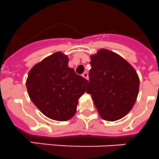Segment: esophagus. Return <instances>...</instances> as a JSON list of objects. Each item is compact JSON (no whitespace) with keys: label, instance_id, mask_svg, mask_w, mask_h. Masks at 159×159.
<instances>
[{"label":"esophagus","instance_id":"34e87169","mask_svg":"<svg viewBox=\"0 0 159 159\" xmlns=\"http://www.w3.org/2000/svg\"><path fill=\"white\" fill-rule=\"evenodd\" d=\"M82 77H85L86 79L88 80V78H89V76H88V73H86V72H84L83 73H82Z\"/></svg>","mask_w":159,"mask_h":159}]
</instances>
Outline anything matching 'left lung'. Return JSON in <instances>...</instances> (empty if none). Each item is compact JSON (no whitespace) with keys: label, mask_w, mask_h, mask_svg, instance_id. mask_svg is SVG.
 <instances>
[{"label":"left lung","mask_w":159,"mask_h":159,"mask_svg":"<svg viewBox=\"0 0 159 159\" xmlns=\"http://www.w3.org/2000/svg\"><path fill=\"white\" fill-rule=\"evenodd\" d=\"M86 92L91 94L98 114L115 121L133 108L139 92V77L129 62L116 53L100 49L92 55Z\"/></svg>","instance_id":"obj_1"}]
</instances>
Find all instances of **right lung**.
<instances>
[{
    "instance_id": "obj_1",
    "label": "right lung",
    "mask_w": 159,
    "mask_h": 159,
    "mask_svg": "<svg viewBox=\"0 0 159 159\" xmlns=\"http://www.w3.org/2000/svg\"><path fill=\"white\" fill-rule=\"evenodd\" d=\"M69 58L56 52L36 64L28 73L26 88L35 106L47 117L65 121L74 116L78 98L88 81L68 66Z\"/></svg>"
}]
</instances>
